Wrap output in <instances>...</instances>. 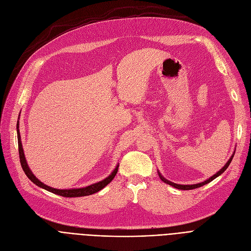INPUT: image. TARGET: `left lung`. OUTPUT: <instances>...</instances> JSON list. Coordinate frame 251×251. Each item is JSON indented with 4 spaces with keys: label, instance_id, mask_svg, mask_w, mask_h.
I'll return each instance as SVG.
<instances>
[{
    "label": "left lung",
    "instance_id": "8db88e82",
    "mask_svg": "<svg viewBox=\"0 0 251 251\" xmlns=\"http://www.w3.org/2000/svg\"><path fill=\"white\" fill-rule=\"evenodd\" d=\"M233 156H234V153L231 155V157L229 159V161L226 163V165L224 166L219 172H217L214 176H212L210 178H208L207 180H205V181H203V182H201V183H197V184H192V185H181V184H176V183H173V182H171V181H169V180H167L166 178H164L162 175H161V173L160 172H157L159 173V176H160V178H161V180L163 181V182H165V183H167V184H169V185H171V186H173V187H175V188H177V189H181V190H190V189H195V188H199V187H201V186H203V185H205V184H207V183H209V182H212L214 179H216L217 177H219L221 174H223L224 172H225L226 171V169L229 167V165H230V163L232 162V159H233Z\"/></svg>",
    "mask_w": 251,
    "mask_h": 251
}]
</instances>
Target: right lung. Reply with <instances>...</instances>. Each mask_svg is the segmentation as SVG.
<instances>
[{
  "mask_svg": "<svg viewBox=\"0 0 251 251\" xmlns=\"http://www.w3.org/2000/svg\"><path fill=\"white\" fill-rule=\"evenodd\" d=\"M17 137H18V150H19V157H20V164H21V167L24 171V173L26 174V176H27L29 178L30 181H32L35 185H37L38 187L41 188H44L51 193H55V194H58V195H61V196H64V197H79V196H86V195H90V194H94L100 190H101L103 187H105L108 185V184L114 179V177L116 176L117 172H118V168H119V165H117V167L115 168V170L112 172V174L107 177L105 179H103L102 181H100L98 183H95V184H91V185L89 186H86V187H83V188H73V189H56V188H52V187H50L48 185H46V184H44L43 182L39 181L30 171L28 165H27V162H26L25 160V155H24V152H23V148H22V143H21V137H20V132H19V124H17Z\"/></svg>",
  "mask_w": 251,
  "mask_h": 251,
  "instance_id": "1",
  "label": "right lung"
}]
</instances>
